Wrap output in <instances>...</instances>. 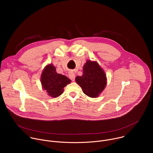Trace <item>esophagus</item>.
I'll return each instance as SVG.
<instances>
[{"mask_svg": "<svg viewBox=\"0 0 153 153\" xmlns=\"http://www.w3.org/2000/svg\"><path fill=\"white\" fill-rule=\"evenodd\" d=\"M69 77L70 78V79L72 80V81H74L75 80V75H74V73L73 72V71H70L69 73Z\"/></svg>", "mask_w": 153, "mask_h": 153, "instance_id": "34e87169", "label": "esophagus"}]
</instances>
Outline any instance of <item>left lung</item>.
I'll return each mask as SVG.
<instances>
[{"mask_svg": "<svg viewBox=\"0 0 153 153\" xmlns=\"http://www.w3.org/2000/svg\"><path fill=\"white\" fill-rule=\"evenodd\" d=\"M76 83L81 87L84 94L96 98L104 90L107 78L104 70L96 61L88 60L83 67V74L77 76Z\"/></svg>", "mask_w": 153, "mask_h": 153, "instance_id": "obj_1", "label": "left lung"}]
</instances>
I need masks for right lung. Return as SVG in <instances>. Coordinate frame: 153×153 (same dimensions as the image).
I'll return each mask as SVG.
<instances>
[{
  "label": "right lung",
  "instance_id": "right-lung-1",
  "mask_svg": "<svg viewBox=\"0 0 153 153\" xmlns=\"http://www.w3.org/2000/svg\"><path fill=\"white\" fill-rule=\"evenodd\" d=\"M71 81L67 76L57 73L52 63L46 65L40 77L42 89L47 91L48 96L53 98L60 96L64 91V87Z\"/></svg>",
  "mask_w": 153,
  "mask_h": 153
}]
</instances>
